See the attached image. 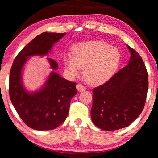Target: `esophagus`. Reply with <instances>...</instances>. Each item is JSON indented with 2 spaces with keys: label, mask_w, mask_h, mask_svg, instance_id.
<instances>
[{
  "label": "esophagus",
  "mask_w": 158,
  "mask_h": 158,
  "mask_svg": "<svg viewBox=\"0 0 158 158\" xmlns=\"http://www.w3.org/2000/svg\"><path fill=\"white\" fill-rule=\"evenodd\" d=\"M76 88H77V89L79 92H83V91H84V90H85V87L82 85L81 84H77L76 85Z\"/></svg>",
  "instance_id": "34e87169"
}]
</instances>
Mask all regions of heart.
<instances>
[{
  "mask_svg": "<svg viewBox=\"0 0 158 158\" xmlns=\"http://www.w3.org/2000/svg\"><path fill=\"white\" fill-rule=\"evenodd\" d=\"M119 49L102 41L80 43L73 48V54L66 53L64 62L70 77L78 76L84 68L83 75L89 85H99L111 77L119 64Z\"/></svg>",
  "mask_w": 158,
  "mask_h": 158,
  "instance_id": "obj_1",
  "label": "heart"
}]
</instances>
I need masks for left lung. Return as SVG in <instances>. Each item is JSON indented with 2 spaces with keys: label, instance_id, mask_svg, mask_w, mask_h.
Masks as SVG:
<instances>
[{
  "label": "left lung",
  "instance_id": "8db88e82",
  "mask_svg": "<svg viewBox=\"0 0 158 158\" xmlns=\"http://www.w3.org/2000/svg\"><path fill=\"white\" fill-rule=\"evenodd\" d=\"M129 62L108 81L93 89L92 122L105 131L130 126L145 106L148 74L140 56L127 45Z\"/></svg>",
  "mask_w": 158,
  "mask_h": 158
}]
</instances>
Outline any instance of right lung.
Here are the masks:
<instances>
[{
	"label": "right lung",
	"mask_w": 158,
	"mask_h": 158,
	"mask_svg": "<svg viewBox=\"0 0 158 158\" xmlns=\"http://www.w3.org/2000/svg\"><path fill=\"white\" fill-rule=\"evenodd\" d=\"M66 33L43 32L28 43L13 61L9 75V96L19 117L26 125L37 130L56 128L66 120L70 102L77 93L76 83L62 78L52 71L38 91L30 93L23 86L22 71L29 57L46 56L53 45ZM53 70L58 64L48 58Z\"/></svg>",
	"instance_id": "add662e5"
}]
</instances>
